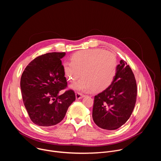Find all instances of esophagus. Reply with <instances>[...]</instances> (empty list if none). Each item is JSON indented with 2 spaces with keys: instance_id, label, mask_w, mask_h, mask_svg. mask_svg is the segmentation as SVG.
Masks as SVG:
<instances>
[{
  "instance_id": "obj_1",
  "label": "esophagus",
  "mask_w": 161,
  "mask_h": 161,
  "mask_svg": "<svg viewBox=\"0 0 161 161\" xmlns=\"http://www.w3.org/2000/svg\"><path fill=\"white\" fill-rule=\"evenodd\" d=\"M85 96L83 95V94H81V93H80V92H77L76 94V99H81L82 97H83Z\"/></svg>"
}]
</instances>
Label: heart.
Here are the masks:
<instances>
[{
	"label": "heart",
	"instance_id": "b5f03b06",
	"mask_svg": "<svg viewBox=\"0 0 161 161\" xmlns=\"http://www.w3.org/2000/svg\"><path fill=\"white\" fill-rule=\"evenodd\" d=\"M115 55L101 49L82 50L75 53L71 62H65L63 69L66 78L74 82L71 88L81 91H101L113 82L117 71Z\"/></svg>",
	"mask_w": 161,
	"mask_h": 161
}]
</instances>
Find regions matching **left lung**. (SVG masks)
Listing matches in <instances>:
<instances>
[{"label": "left lung", "mask_w": 161, "mask_h": 161, "mask_svg": "<svg viewBox=\"0 0 161 161\" xmlns=\"http://www.w3.org/2000/svg\"><path fill=\"white\" fill-rule=\"evenodd\" d=\"M137 97L134 75L126 62L121 60L111 84L94 97L92 118L95 124L106 130H115L130 118Z\"/></svg>", "instance_id": "obj_1"}]
</instances>
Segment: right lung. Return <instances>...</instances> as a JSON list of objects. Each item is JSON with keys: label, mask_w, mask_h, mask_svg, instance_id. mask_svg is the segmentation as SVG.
Masks as SVG:
<instances>
[{"label": "right lung", "mask_w": 161, "mask_h": 161, "mask_svg": "<svg viewBox=\"0 0 161 161\" xmlns=\"http://www.w3.org/2000/svg\"><path fill=\"white\" fill-rule=\"evenodd\" d=\"M65 52H52L31 61L23 72L20 87L23 101L31 120L42 127L60 122L76 99L73 90L58 93L67 86L61 58Z\"/></svg>", "instance_id": "add662e5"}]
</instances>
